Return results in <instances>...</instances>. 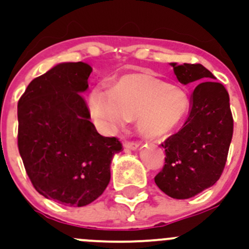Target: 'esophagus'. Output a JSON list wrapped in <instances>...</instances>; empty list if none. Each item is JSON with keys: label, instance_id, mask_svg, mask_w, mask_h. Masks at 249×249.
Masks as SVG:
<instances>
[{"label": "esophagus", "instance_id": "obj_1", "mask_svg": "<svg viewBox=\"0 0 249 249\" xmlns=\"http://www.w3.org/2000/svg\"><path fill=\"white\" fill-rule=\"evenodd\" d=\"M124 147H127V149H130V150H135L139 147V144L135 142H124Z\"/></svg>", "mask_w": 249, "mask_h": 249}]
</instances>
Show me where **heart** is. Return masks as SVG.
<instances>
[{"mask_svg":"<svg viewBox=\"0 0 249 249\" xmlns=\"http://www.w3.org/2000/svg\"><path fill=\"white\" fill-rule=\"evenodd\" d=\"M89 109L95 121L109 132L135 119L139 134L160 139L181 127L190 109V99L183 87L150 73H129L111 83L109 90H90Z\"/></svg>","mask_w":249,"mask_h":249,"instance_id":"obj_1","label":"heart"}]
</instances>
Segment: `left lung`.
I'll use <instances>...</instances> for the list:
<instances>
[{
    "label": "left lung",
    "instance_id": "left-lung-1",
    "mask_svg": "<svg viewBox=\"0 0 249 249\" xmlns=\"http://www.w3.org/2000/svg\"><path fill=\"white\" fill-rule=\"evenodd\" d=\"M183 85L214 80L201 64L171 63ZM233 133L228 90L221 83L205 81L191 95V109L181 129L164 140L166 157L156 185L169 197L190 198L218 181L225 167Z\"/></svg>",
    "mask_w": 249,
    "mask_h": 249
}]
</instances>
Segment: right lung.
<instances>
[{"label":"right lung","instance_id":"obj_1","mask_svg":"<svg viewBox=\"0 0 249 249\" xmlns=\"http://www.w3.org/2000/svg\"><path fill=\"white\" fill-rule=\"evenodd\" d=\"M88 64L61 63L29 83L18 102V149L38 194L69 207L97 200L110 181L122 144L89 121L82 93Z\"/></svg>","mask_w":249,"mask_h":249}]
</instances>
